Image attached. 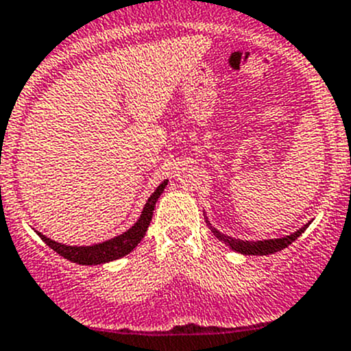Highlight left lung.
I'll list each match as a JSON object with an SVG mask.
<instances>
[{
  "label": "left lung",
  "instance_id": "left-lung-1",
  "mask_svg": "<svg viewBox=\"0 0 351 351\" xmlns=\"http://www.w3.org/2000/svg\"><path fill=\"white\" fill-rule=\"evenodd\" d=\"M310 222H312V220H310ZM308 223H306V226H303L302 229H298L296 232H293V234L285 236V238L263 239V241H243V239H236V238H231V236H228V234H222V232L217 231L212 223L208 222V219H206V226H208L210 231L215 234V238H219L220 241L226 243L229 248L234 250V252H238V253H243V255H270V253L281 252V250L288 248V246L291 245L295 239H298L300 236H302V232L308 228Z\"/></svg>",
  "mask_w": 351,
  "mask_h": 351
}]
</instances>
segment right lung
Instances as JSON below:
<instances>
[{"mask_svg": "<svg viewBox=\"0 0 351 351\" xmlns=\"http://www.w3.org/2000/svg\"><path fill=\"white\" fill-rule=\"evenodd\" d=\"M167 182L169 181H163L162 184L155 189V193L149 196L145 208H143L141 217L138 219V222H136L131 229H128V231L122 232L120 236L108 239V241H103L91 246H69L53 241V239L43 236L41 232H38L39 238H41L49 248L55 250L58 255H62L63 258L70 260V262L73 263H81V265H98V263H106L112 262V260L122 258V256H125L128 253H131L132 250L141 243V239L145 238L149 222H152L156 199H158L160 195L163 193Z\"/></svg>", "mask_w": 351, "mask_h": 351, "instance_id": "add662e5", "label": "right lung"}]
</instances>
